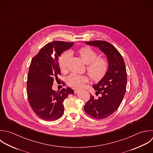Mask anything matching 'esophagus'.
I'll list each match as a JSON object with an SVG mask.
<instances>
[{
    "label": "esophagus",
    "instance_id": "1",
    "mask_svg": "<svg viewBox=\"0 0 153 153\" xmlns=\"http://www.w3.org/2000/svg\"><path fill=\"white\" fill-rule=\"evenodd\" d=\"M74 93H75V94H77V93H78V92H79V90H77V89H76V90H74Z\"/></svg>",
    "mask_w": 153,
    "mask_h": 153
}]
</instances>
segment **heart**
Here are the masks:
<instances>
[{
    "label": "heart",
    "instance_id": "b5f03b06",
    "mask_svg": "<svg viewBox=\"0 0 153 153\" xmlns=\"http://www.w3.org/2000/svg\"><path fill=\"white\" fill-rule=\"evenodd\" d=\"M79 53L85 63L88 64L87 71L92 80L98 81L104 77L108 69V62L106 58L98 57V53L89 46L81 48ZM71 55V51H66L60 55L58 64L62 70L66 68L67 61ZM67 81L70 86L73 88H81L85 83L88 82L89 79L85 75L71 74L68 76Z\"/></svg>",
    "mask_w": 153,
    "mask_h": 153
}]
</instances>
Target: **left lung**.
Listing matches in <instances>:
<instances>
[{"mask_svg":"<svg viewBox=\"0 0 153 153\" xmlns=\"http://www.w3.org/2000/svg\"><path fill=\"white\" fill-rule=\"evenodd\" d=\"M87 45L98 47L107 56L108 69L104 77L93 85L98 98L91 95L84 106L85 111L96 119H103L113 114L120 105L126 92L127 73L124 59L117 49L108 42L94 40Z\"/></svg>","mask_w":153,"mask_h":153,"instance_id":"8db88e82","label":"left lung"}]
</instances>
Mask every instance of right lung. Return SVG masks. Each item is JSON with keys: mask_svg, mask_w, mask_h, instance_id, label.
Returning a JSON list of instances; mask_svg holds the SVG:
<instances>
[{"mask_svg": "<svg viewBox=\"0 0 153 153\" xmlns=\"http://www.w3.org/2000/svg\"><path fill=\"white\" fill-rule=\"evenodd\" d=\"M73 44L53 41L44 46L31 59L27 82L28 100L34 113L43 120L59 119L64 113V100L70 94H74L70 88L56 92L52 89L54 80H58L61 75L58 57Z\"/></svg>", "mask_w": 153, "mask_h": 153, "instance_id": "right-lung-1", "label": "right lung"}]
</instances>
